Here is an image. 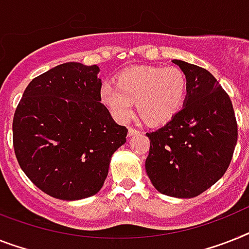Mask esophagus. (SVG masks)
I'll return each mask as SVG.
<instances>
[{
  "label": "esophagus",
  "instance_id": "34e87169",
  "mask_svg": "<svg viewBox=\"0 0 249 249\" xmlns=\"http://www.w3.org/2000/svg\"><path fill=\"white\" fill-rule=\"evenodd\" d=\"M139 133V129L133 128V127H129L128 128V136H133V135H137Z\"/></svg>",
  "mask_w": 249,
  "mask_h": 249
}]
</instances>
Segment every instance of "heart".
<instances>
[{"instance_id":"obj_1","label":"heart","mask_w":249,"mask_h":249,"mask_svg":"<svg viewBox=\"0 0 249 249\" xmlns=\"http://www.w3.org/2000/svg\"><path fill=\"white\" fill-rule=\"evenodd\" d=\"M187 79L178 67L140 66L123 72L117 85L103 84L100 96L116 120L126 122L137 103L139 114L149 124L170 121L183 106Z\"/></svg>"}]
</instances>
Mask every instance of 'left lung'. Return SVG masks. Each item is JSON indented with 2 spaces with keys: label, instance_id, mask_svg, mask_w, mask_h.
<instances>
[{
  "label": "left lung",
  "instance_id": "1",
  "mask_svg": "<svg viewBox=\"0 0 249 249\" xmlns=\"http://www.w3.org/2000/svg\"><path fill=\"white\" fill-rule=\"evenodd\" d=\"M187 79L184 107L161 128L147 132L145 169L160 194L178 198L201 195L227 172L238 126L227 91L207 70L173 59Z\"/></svg>",
  "mask_w": 249,
  "mask_h": 249
}]
</instances>
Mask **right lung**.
<instances>
[{
  "label": "right lung",
  "instance_id": "obj_1",
  "mask_svg": "<svg viewBox=\"0 0 249 249\" xmlns=\"http://www.w3.org/2000/svg\"><path fill=\"white\" fill-rule=\"evenodd\" d=\"M99 67L67 62L33 79L12 121L16 159L29 179L59 200L86 198L104 184L128 129L100 103Z\"/></svg>",
  "mask_w": 249,
  "mask_h": 249
}]
</instances>
